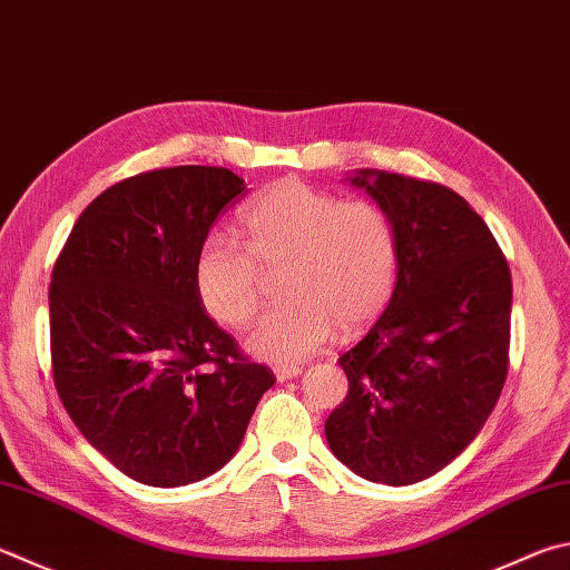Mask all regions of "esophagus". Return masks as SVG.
I'll return each mask as SVG.
<instances>
[{
    "label": "esophagus",
    "instance_id": "1",
    "mask_svg": "<svg viewBox=\"0 0 570 570\" xmlns=\"http://www.w3.org/2000/svg\"><path fill=\"white\" fill-rule=\"evenodd\" d=\"M274 374H276V379L284 384V381H292V379L302 376V368H298V366H276Z\"/></svg>",
    "mask_w": 570,
    "mask_h": 570
}]
</instances>
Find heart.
<instances>
[{
    "label": "heart",
    "mask_w": 570,
    "mask_h": 570,
    "mask_svg": "<svg viewBox=\"0 0 570 570\" xmlns=\"http://www.w3.org/2000/svg\"><path fill=\"white\" fill-rule=\"evenodd\" d=\"M242 244L209 236L194 256L202 306L226 326L249 324L266 296V274H282V306L246 338L254 356L298 364L326 346L336 326L358 334L384 314L399 276L389 216L368 202L282 179L242 212Z\"/></svg>",
    "instance_id": "obj_1"
}]
</instances>
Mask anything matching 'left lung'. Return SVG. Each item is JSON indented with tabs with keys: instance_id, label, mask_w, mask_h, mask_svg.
Instances as JSON below:
<instances>
[{
	"instance_id": "8db88e82",
	"label": "left lung",
	"mask_w": 570,
	"mask_h": 570,
	"mask_svg": "<svg viewBox=\"0 0 570 570\" xmlns=\"http://www.w3.org/2000/svg\"><path fill=\"white\" fill-rule=\"evenodd\" d=\"M346 181L391 219L399 276L386 312L338 358L348 396L326 441L361 479L411 485L461 456L501 396L511 272L485 222L446 186L379 169Z\"/></svg>"
}]
</instances>
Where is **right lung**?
Instances as JSON below:
<instances>
[{
    "instance_id": "right-lung-1",
    "label": "right lung",
    "mask_w": 570,
    "mask_h": 570,
    "mask_svg": "<svg viewBox=\"0 0 570 570\" xmlns=\"http://www.w3.org/2000/svg\"><path fill=\"white\" fill-rule=\"evenodd\" d=\"M244 189L222 167L124 179L81 212L51 272L59 399L139 483L177 489L219 471L276 381L204 312L191 278L216 216Z\"/></svg>"
}]
</instances>
